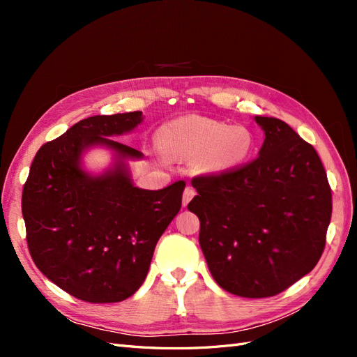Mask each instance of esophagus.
I'll return each mask as SVG.
<instances>
[{
  "label": "esophagus",
  "instance_id": "esophagus-1",
  "mask_svg": "<svg viewBox=\"0 0 357 357\" xmlns=\"http://www.w3.org/2000/svg\"><path fill=\"white\" fill-rule=\"evenodd\" d=\"M195 195H197V190L193 189L192 186H188V188L185 189V192H183V205H185V207H186V205L189 204V201H190L193 197H195Z\"/></svg>",
  "mask_w": 357,
  "mask_h": 357
}]
</instances>
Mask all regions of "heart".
<instances>
[{
  "label": "heart",
  "instance_id": "obj_1",
  "mask_svg": "<svg viewBox=\"0 0 357 357\" xmlns=\"http://www.w3.org/2000/svg\"><path fill=\"white\" fill-rule=\"evenodd\" d=\"M159 142L167 155L178 159L198 158L199 167L208 172L238 168L255 150V137L247 128L201 116L168 122L160 128Z\"/></svg>",
  "mask_w": 357,
  "mask_h": 357
}]
</instances>
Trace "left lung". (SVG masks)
Segmentation results:
<instances>
[{"instance_id": "1", "label": "left lung", "mask_w": 357, "mask_h": 357, "mask_svg": "<svg viewBox=\"0 0 357 357\" xmlns=\"http://www.w3.org/2000/svg\"><path fill=\"white\" fill-rule=\"evenodd\" d=\"M255 121L265 132L259 156L192 178L198 195L188 208L199 219V245L215 283L243 298H268L317 265L332 192L314 147L280 119Z\"/></svg>"}]
</instances>
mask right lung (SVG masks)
Instances as JSON below:
<instances>
[{"label":"right lung","instance_id":"obj_1","mask_svg":"<svg viewBox=\"0 0 357 357\" xmlns=\"http://www.w3.org/2000/svg\"><path fill=\"white\" fill-rule=\"evenodd\" d=\"M142 112L92 116L43 144L22 192V214L32 261L74 298L107 304L139 289L160 235L181 207L186 183L160 190L132 185L123 159L143 158L114 142L142 123ZM92 145L116 152L115 167L91 176L79 167Z\"/></svg>","mask_w":357,"mask_h":357}]
</instances>
